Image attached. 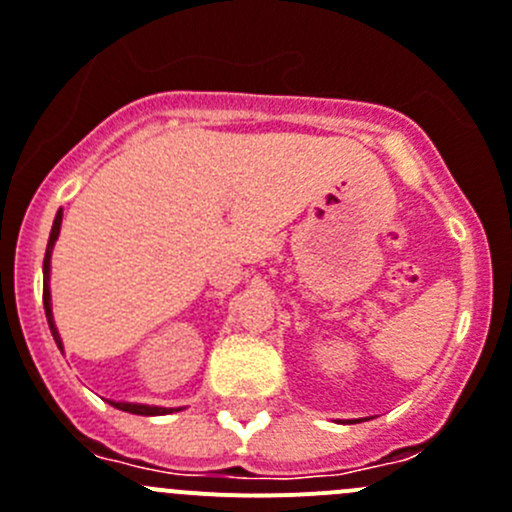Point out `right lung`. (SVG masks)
Instances as JSON below:
<instances>
[{
	"instance_id": "obj_1",
	"label": "right lung",
	"mask_w": 512,
	"mask_h": 512,
	"mask_svg": "<svg viewBox=\"0 0 512 512\" xmlns=\"http://www.w3.org/2000/svg\"><path fill=\"white\" fill-rule=\"evenodd\" d=\"M59 225H62V210L57 212V217H54V225H52V235H49V242H47V255H44V290H42V300H44V312H47V320H49V330H52V337L54 342L59 345V350H62V340H59V332L57 327H54V320H52V302H49V257H52V247H54V240H57L59 235ZM117 410H124V413H132V415H167L172 413V410L167 408H150V405H132V403H112Z\"/></svg>"
}]
</instances>
